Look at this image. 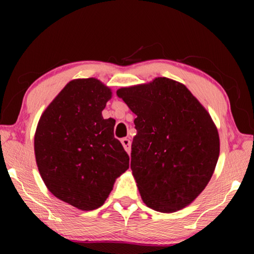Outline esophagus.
Returning a JSON list of instances; mask_svg holds the SVG:
<instances>
[{
	"label": "esophagus",
	"instance_id": "1",
	"mask_svg": "<svg viewBox=\"0 0 254 254\" xmlns=\"http://www.w3.org/2000/svg\"><path fill=\"white\" fill-rule=\"evenodd\" d=\"M121 142L123 144L124 149H126V151L127 153H130V151H131V141H130V139H127V137H123V139L121 140Z\"/></svg>",
	"mask_w": 254,
	"mask_h": 254
}]
</instances>
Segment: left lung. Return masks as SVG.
Instances as JSON below:
<instances>
[{
  "label": "left lung",
  "instance_id": "obj_1",
  "mask_svg": "<svg viewBox=\"0 0 254 254\" xmlns=\"http://www.w3.org/2000/svg\"><path fill=\"white\" fill-rule=\"evenodd\" d=\"M117 93L136 114L131 170L145 205L173 213L190 204L207 186L220 154L207 111L186 86L166 77Z\"/></svg>",
  "mask_w": 254,
  "mask_h": 254
}]
</instances>
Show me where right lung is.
Instances as JSON below:
<instances>
[{"label": "right lung", "instance_id": "1", "mask_svg": "<svg viewBox=\"0 0 254 254\" xmlns=\"http://www.w3.org/2000/svg\"><path fill=\"white\" fill-rule=\"evenodd\" d=\"M111 89L95 78L68 83L38 123L34 153L49 190L83 210L104 204L128 154L114 136L115 120L102 111Z\"/></svg>", "mask_w": 254, "mask_h": 254}]
</instances>
